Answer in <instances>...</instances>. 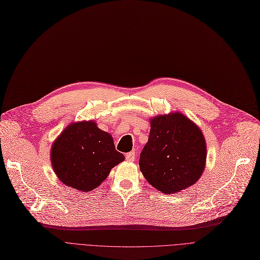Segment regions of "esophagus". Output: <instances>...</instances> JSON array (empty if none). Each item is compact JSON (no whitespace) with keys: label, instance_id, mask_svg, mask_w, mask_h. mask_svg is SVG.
I'll use <instances>...</instances> for the list:
<instances>
[{"label":"esophagus","instance_id":"esophagus-1","mask_svg":"<svg viewBox=\"0 0 260 260\" xmlns=\"http://www.w3.org/2000/svg\"><path fill=\"white\" fill-rule=\"evenodd\" d=\"M125 159H126L127 161H134V160L136 159V155H135V153H134V152H129V153H127V154L125 155Z\"/></svg>","mask_w":260,"mask_h":260}]
</instances>
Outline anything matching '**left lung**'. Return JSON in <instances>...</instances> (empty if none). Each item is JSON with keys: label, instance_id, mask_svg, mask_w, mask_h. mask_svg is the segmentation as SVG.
<instances>
[{"label": "left lung", "instance_id": "obj_1", "mask_svg": "<svg viewBox=\"0 0 260 260\" xmlns=\"http://www.w3.org/2000/svg\"><path fill=\"white\" fill-rule=\"evenodd\" d=\"M207 145L199 127L175 113L151 120L139 166L145 179L166 194L193 185L204 170Z\"/></svg>", "mask_w": 260, "mask_h": 260}]
</instances>
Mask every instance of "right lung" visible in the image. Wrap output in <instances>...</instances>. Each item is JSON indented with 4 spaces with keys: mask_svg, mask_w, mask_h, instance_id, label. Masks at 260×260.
Listing matches in <instances>:
<instances>
[{
    "mask_svg": "<svg viewBox=\"0 0 260 260\" xmlns=\"http://www.w3.org/2000/svg\"><path fill=\"white\" fill-rule=\"evenodd\" d=\"M50 159L64 184L87 192L100 185L124 156L116 149L111 135L94 122L83 121L63 131L52 144Z\"/></svg>",
    "mask_w": 260,
    "mask_h": 260,
    "instance_id": "right-lung-1",
    "label": "right lung"
}]
</instances>
